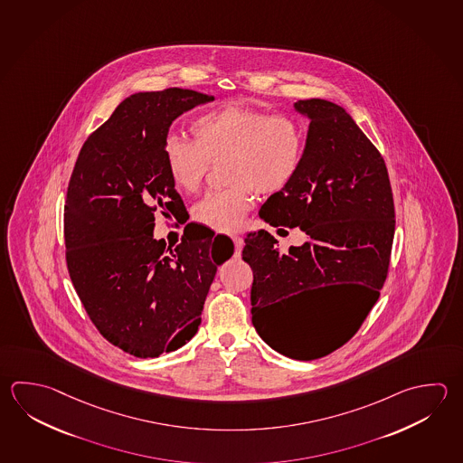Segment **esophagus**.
Here are the masks:
<instances>
[{"instance_id": "esophagus-1", "label": "esophagus", "mask_w": 463, "mask_h": 463, "mask_svg": "<svg viewBox=\"0 0 463 463\" xmlns=\"http://www.w3.org/2000/svg\"><path fill=\"white\" fill-rule=\"evenodd\" d=\"M232 242L236 245V257L241 255V250H242V247H244V239L242 237L234 236L232 237Z\"/></svg>"}]
</instances>
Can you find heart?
<instances>
[{"label":"heart","mask_w":463,"mask_h":463,"mask_svg":"<svg viewBox=\"0 0 463 463\" xmlns=\"http://www.w3.org/2000/svg\"><path fill=\"white\" fill-rule=\"evenodd\" d=\"M192 134L193 140L166 136V174L180 192L196 193L210 164L224 162L222 176L229 186L208 193L193 210L196 222L219 232L241 229L252 208L253 192L260 196L283 192L305 156V129L288 114L222 106L196 116Z\"/></svg>","instance_id":"obj_1"}]
</instances>
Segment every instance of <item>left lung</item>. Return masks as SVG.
Returning a JSON list of instances; mask_svg holds the SVG:
<instances>
[{
  "label": "left lung",
  "instance_id": "obj_1",
  "mask_svg": "<svg viewBox=\"0 0 463 463\" xmlns=\"http://www.w3.org/2000/svg\"><path fill=\"white\" fill-rule=\"evenodd\" d=\"M295 109L309 119L303 162L295 180L263 203L260 218L281 231L299 227L307 241L281 252L267 231L250 232L242 259L253 271L259 335L281 355L316 360L349 342L375 306L390 267L394 203L382 154L344 108L311 98ZM321 284L354 286L358 301L306 336L292 299Z\"/></svg>",
  "mask_w": 463,
  "mask_h": 463
}]
</instances>
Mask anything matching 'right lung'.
Listing matches in <instances>:
<instances>
[{
	"mask_svg": "<svg viewBox=\"0 0 463 463\" xmlns=\"http://www.w3.org/2000/svg\"><path fill=\"white\" fill-rule=\"evenodd\" d=\"M213 99L184 88L126 98L85 140L71 172L63 214L71 283L99 334L134 357L192 339L216 270L234 253L213 231L184 232L175 249L154 239L157 211L188 219L164 162L168 129Z\"/></svg>",
	"mask_w": 463,
	"mask_h": 463,
	"instance_id": "1",
	"label": "right lung"
}]
</instances>
